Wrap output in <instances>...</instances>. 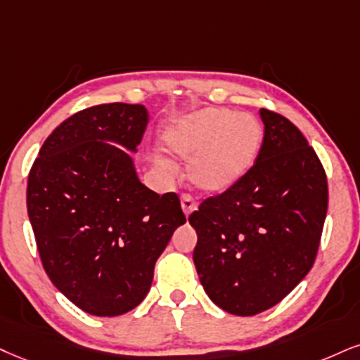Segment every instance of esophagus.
Segmentation results:
<instances>
[{"label":"esophagus","mask_w":360,"mask_h":360,"mask_svg":"<svg viewBox=\"0 0 360 360\" xmlns=\"http://www.w3.org/2000/svg\"><path fill=\"white\" fill-rule=\"evenodd\" d=\"M180 202H181V210H184V214L187 217L192 214L193 210H197V205H195V200H193L192 195H187V193L181 195Z\"/></svg>","instance_id":"obj_1"}]
</instances>
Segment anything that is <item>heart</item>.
Wrapping results in <instances>:
<instances>
[{
    "label": "heart",
    "instance_id": "heart-1",
    "mask_svg": "<svg viewBox=\"0 0 360 360\" xmlns=\"http://www.w3.org/2000/svg\"><path fill=\"white\" fill-rule=\"evenodd\" d=\"M163 143L179 157H190L188 179L198 190L220 193L238 184L259 158L264 128L252 115L229 108H205L173 120L163 131ZM170 173V160L157 157Z\"/></svg>",
    "mask_w": 360,
    "mask_h": 360
}]
</instances>
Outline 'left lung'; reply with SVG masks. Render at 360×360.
I'll list each match as a JSON object with an SVG mask.
<instances>
[{"label": "left lung", "mask_w": 360, "mask_h": 360, "mask_svg": "<svg viewBox=\"0 0 360 360\" xmlns=\"http://www.w3.org/2000/svg\"><path fill=\"white\" fill-rule=\"evenodd\" d=\"M255 165L188 217L193 262L212 302L233 316L278 304L312 269L327 215L321 160L290 120L262 108Z\"/></svg>", "instance_id": "left-lung-1"}]
</instances>
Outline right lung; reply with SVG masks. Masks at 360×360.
I'll use <instances>...</instances> for the list:
<instances>
[{"mask_svg": "<svg viewBox=\"0 0 360 360\" xmlns=\"http://www.w3.org/2000/svg\"><path fill=\"white\" fill-rule=\"evenodd\" d=\"M143 105H96L66 118L39 150L26 205L44 272L91 316L115 317L148 294L155 262L185 219L176 193L139 180Z\"/></svg>", "mask_w": 360, "mask_h": 360, "instance_id": "1", "label": "right lung"}]
</instances>
